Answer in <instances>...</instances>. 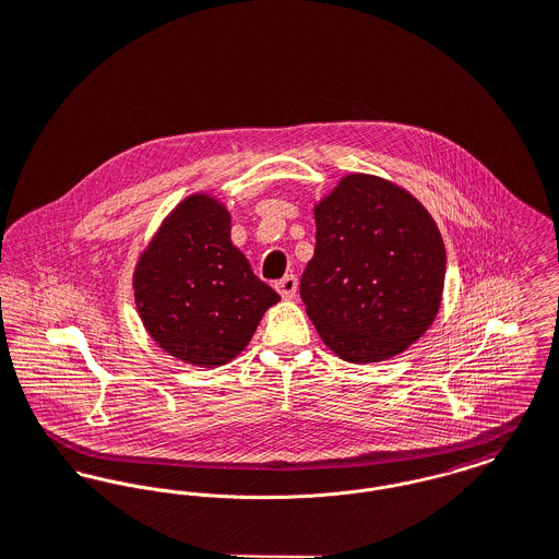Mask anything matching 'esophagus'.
Returning <instances> with one entry per match:
<instances>
[{"mask_svg":"<svg viewBox=\"0 0 559 559\" xmlns=\"http://www.w3.org/2000/svg\"><path fill=\"white\" fill-rule=\"evenodd\" d=\"M276 292H278L285 300L296 298V292H298V278H296V274L283 276V278L276 283Z\"/></svg>","mask_w":559,"mask_h":559,"instance_id":"34e87169","label":"esophagus"}]
</instances>
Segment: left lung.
<instances>
[{"label": "left lung", "instance_id": "left-lung-1", "mask_svg": "<svg viewBox=\"0 0 559 559\" xmlns=\"http://www.w3.org/2000/svg\"><path fill=\"white\" fill-rule=\"evenodd\" d=\"M300 296L321 341L354 365L403 354L441 305L445 249L427 207L383 178L349 174L314 205Z\"/></svg>", "mask_w": 559, "mask_h": 559}]
</instances>
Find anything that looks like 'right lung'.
I'll return each mask as SVG.
<instances>
[{
  "label": "right lung",
  "instance_id": "1",
  "mask_svg": "<svg viewBox=\"0 0 559 559\" xmlns=\"http://www.w3.org/2000/svg\"><path fill=\"white\" fill-rule=\"evenodd\" d=\"M132 287L156 345L205 369L245 352L263 312L281 300L234 247L229 210L203 192L163 221L136 261Z\"/></svg>",
  "mask_w": 559,
  "mask_h": 559
}]
</instances>
